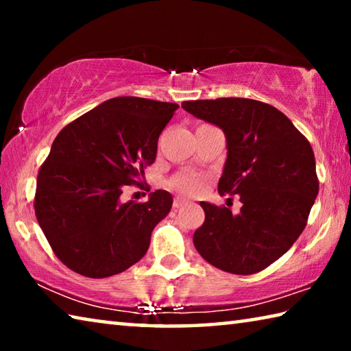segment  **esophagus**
I'll list each match as a JSON object with an SVG mask.
<instances>
[{
    "mask_svg": "<svg viewBox=\"0 0 351 351\" xmlns=\"http://www.w3.org/2000/svg\"><path fill=\"white\" fill-rule=\"evenodd\" d=\"M184 204H187V199H186V198L176 197V198L173 199V207H175V209H180V207H182Z\"/></svg>",
    "mask_w": 351,
    "mask_h": 351,
    "instance_id": "1",
    "label": "esophagus"
}]
</instances>
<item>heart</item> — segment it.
<instances>
[{
  "label": "heart",
  "mask_w": 351,
  "mask_h": 351,
  "mask_svg": "<svg viewBox=\"0 0 351 351\" xmlns=\"http://www.w3.org/2000/svg\"><path fill=\"white\" fill-rule=\"evenodd\" d=\"M167 186L182 195H197L204 187V178L195 173H178L167 181Z\"/></svg>",
  "instance_id": "b5f03b06"
}]
</instances>
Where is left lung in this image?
<instances>
[{"label":"left lung","mask_w":351,"mask_h":351,"mask_svg":"<svg viewBox=\"0 0 351 351\" xmlns=\"http://www.w3.org/2000/svg\"><path fill=\"white\" fill-rule=\"evenodd\" d=\"M182 108L219 127L228 159L219 195H239V213L201 201L206 219L195 230L201 257L230 274L263 271L304 232L319 192L310 142L274 106L254 99L187 100Z\"/></svg>","instance_id":"1"}]
</instances>
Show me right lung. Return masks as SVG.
I'll list each match as a JSON object with an SVG mask.
<instances>
[{"label":"right lung","instance_id":"add662e5","mask_svg":"<svg viewBox=\"0 0 351 351\" xmlns=\"http://www.w3.org/2000/svg\"><path fill=\"white\" fill-rule=\"evenodd\" d=\"M178 104L114 97L68 123L38 170L35 217L69 269L104 278L144 257L152 232L173 198L165 190L145 203H122L156 159L158 139Z\"/></svg>","mask_w":351,"mask_h":351}]
</instances>
